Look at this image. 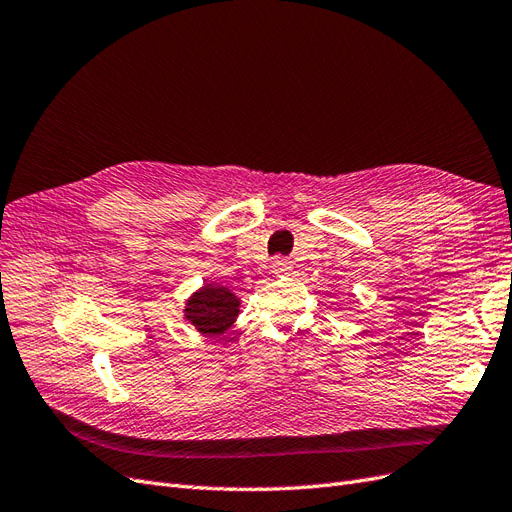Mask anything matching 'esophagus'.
I'll list each match as a JSON object with an SVG mask.
<instances>
[{"label":"esophagus","mask_w":512,"mask_h":512,"mask_svg":"<svg viewBox=\"0 0 512 512\" xmlns=\"http://www.w3.org/2000/svg\"><path fill=\"white\" fill-rule=\"evenodd\" d=\"M290 269H292V265H290L288 258H284V256H275L273 258V271L275 273H286Z\"/></svg>","instance_id":"esophagus-1"}]
</instances>
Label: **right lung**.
Segmentation results:
<instances>
[{
	"mask_svg": "<svg viewBox=\"0 0 512 512\" xmlns=\"http://www.w3.org/2000/svg\"><path fill=\"white\" fill-rule=\"evenodd\" d=\"M239 314V299L224 286L207 284L198 290L185 307L188 318L198 331L222 335Z\"/></svg>",
	"mask_w": 512,
	"mask_h": 512,
	"instance_id": "1",
	"label": "right lung"
}]
</instances>
